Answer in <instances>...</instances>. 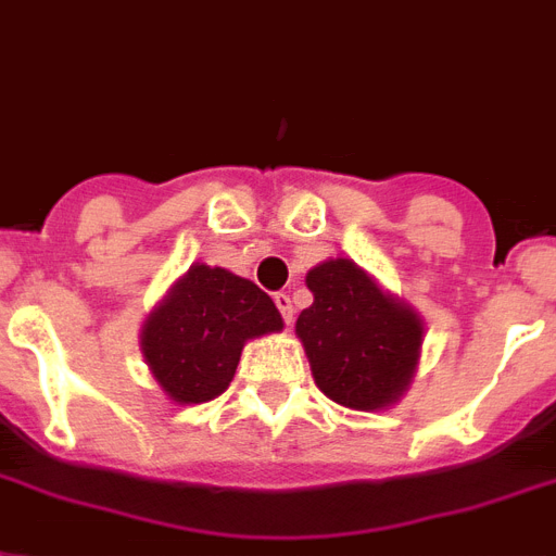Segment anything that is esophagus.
<instances>
[{"label":"esophagus","instance_id":"34e87169","mask_svg":"<svg viewBox=\"0 0 556 556\" xmlns=\"http://www.w3.org/2000/svg\"><path fill=\"white\" fill-rule=\"evenodd\" d=\"M275 306H278V312H281L283 324H292V298L287 295V292H275Z\"/></svg>","mask_w":556,"mask_h":556}]
</instances>
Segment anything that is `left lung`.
I'll return each instance as SVG.
<instances>
[{
	"mask_svg": "<svg viewBox=\"0 0 556 556\" xmlns=\"http://www.w3.org/2000/svg\"><path fill=\"white\" fill-rule=\"evenodd\" d=\"M306 287L315 301L298 315L295 332L320 392L361 412L397 401L420 350V318L346 258L312 269Z\"/></svg>",
	"mask_w": 556,
	"mask_h": 556,
	"instance_id": "obj_1",
	"label": "left lung"
}]
</instances>
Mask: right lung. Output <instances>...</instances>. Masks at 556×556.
Masks as SVG:
<instances>
[{
    "label": "right lung",
    "mask_w": 556,
    "mask_h": 556,
    "mask_svg": "<svg viewBox=\"0 0 556 556\" xmlns=\"http://www.w3.org/2000/svg\"><path fill=\"white\" fill-rule=\"evenodd\" d=\"M281 327V312L264 289L195 264L150 315L141 350L173 401L204 403L229 387L244 341Z\"/></svg>",
    "instance_id": "1"
}]
</instances>
